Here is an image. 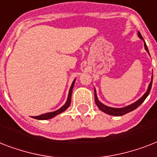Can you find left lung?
I'll return each mask as SVG.
<instances>
[{
	"label": "left lung",
	"instance_id": "obj_1",
	"mask_svg": "<svg viewBox=\"0 0 157 157\" xmlns=\"http://www.w3.org/2000/svg\"><path fill=\"white\" fill-rule=\"evenodd\" d=\"M138 36H139V37L141 39V40H144V48H145V50L148 54L150 55L149 54V51H148V49H147V46L146 43L144 41V38L142 36L141 33L138 32ZM152 78H153V75L151 76V81L150 82L148 86V88L147 90L146 93L144 94V95L142 96L141 98H139V100H137L136 102H134V103H132L130 105H128L126 107H120V108H116V107H108L107 105H104L103 103H102L100 101L98 100V96H97V94H96V90L94 88V100H95V103L96 105L98 106V107L99 109L102 111V112H105L106 114H108V115H111V116H115V117H119V116H123V115L126 114V113H129V112H132V111H134V109H136L137 107H139L142 103H144V101L146 99V98L148 96L149 93H150V91H151V85H152Z\"/></svg>",
	"mask_w": 157,
	"mask_h": 157
}]
</instances>
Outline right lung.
Returning a JSON list of instances; mask_svg holds the SVG:
<instances>
[{
  "instance_id": "right-lung-1",
  "label": "right lung",
  "mask_w": 157,
  "mask_h": 157,
  "mask_svg": "<svg viewBox=\"0 0 157 157\" xmlns=\"http://www.w3.org/2000/svg\"><path fill=\"white\" fill-rule=\"evenodd\" d=\"M75 81L76 79L72 81V84H71V87H70V90H69L68 96H67V102L65 103V104L62 107H60L59 109L54 111L52 112H47V113H45V114L40 115V116H37V117H33V118L36 120H49L51 119L53 117H56L57 115L60 114L62 112H63L65 110H67L69 107L70 104H71V93H72V89L74 87V84H75Z\"/></svg>"
}]
</instances>
